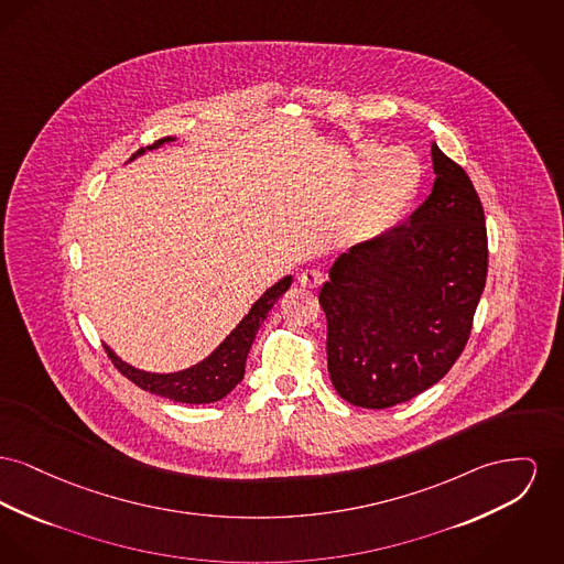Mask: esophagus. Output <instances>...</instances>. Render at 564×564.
Wrapping results in <instances>:
<instances>
[{"label":"esophagus","instance_id":"1","mask_svg":"<svg viewBox=\"0 0 564 564\" xmlns=\"http://www.w3.org/2000/svg\"><path fill=\"white\" fill-rule=\"evenodd\" d=\"M324 272L319 268H306L300 272L299 281L302 288H308V290H315L324 283Z\"/></svg>","mask_w":564,"mask_h":564}]
</instances>
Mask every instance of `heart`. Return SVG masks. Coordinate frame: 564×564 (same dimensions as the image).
I'll return each instance as SVG.
<instances>
[{
	"label": "heart",
	"mask_w": 564,
	"mask_h": 564,
	"mask_svg": "<svg viewBox=\"0 0 564 564\" xmlns=\"http://www.w3.org/2000/svg\"><path fill=\"white\" fill-rule=\"evenodd\" d=\"M366 171L369 174L349 215V232L358 240H372L397 228L417 196L422 181V167L413 153L406 149L386 153L383 147L372 142L358 149L354 162L356 178Z\"/></svg>",
	"instance_id": "heart-1"
}]
</instances>
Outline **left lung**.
I'll list each match as a JSON object with an SVG mask.
<instances>
[{
    "instance_id": "left-lung-1",
    "label": "left lung",
    "mask_w": 564,
    "mask_h": 564,
    "mask_svg": "<svg viewBox=\"0 0 564 564\" xmlns=\"http://www.w3.org/2000/svg\"><path fill=\"white\" fill-rule=\"evenodd\" d=\"M432 166V194L411 219L343 253L319 292L334 390L362 409L394 406L441 381L486 288L481 199L436 144Z\"/></svg>"
}]
</instances>
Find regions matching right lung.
Returning <instances> with one entry per match:
<instances>
[{"instance_id": "1", "label": "right lung", "mask_w": 564, "mask_h": 564, "mask_svg": "<svg viewBox=\"0 0 564 564\" xmlns=\"http://www.w3.org/2000/svg\"><path fill=\"white\" fill-rule=\"evenodd\" d=\"M167 140H172V138H162V140L153 142L151 149L160 147ZM138 153H142V149ZM290 283H292V276H285L274 288H270L264 296L251 306V311L236 326V330L204 362L192 366L187 370L172 372V375L142 372V370H135L132 366L121 362L108 347H106V354L123 377H128L133 386L142 388L151 394L170 398L176 402H187V404H206V402L221 400V398L228 397L236 388V383L245 377V360H247V354L256 338V332L260 330V326H262L268 311L274 306V302L290 290Z\"/></svg>"}]
</instances>
